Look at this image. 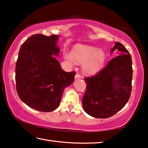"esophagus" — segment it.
Instances as JSON below:
<instances>
[{"mask_svg": "<svg viewBox=\"0 0 148 148\" xmlns=\"http://www.w3.org/2000/svg\"><path fill=\"white\" fill-rule=\"evenodd\" d=\"M75 79L80 78V75H79L78 73H76L75 75Z\"/></svg>", "mask_w": 148, "mask_h": 148, "instance_id": "1", "label": "esophagus"}]
</instances>
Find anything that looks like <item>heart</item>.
Listing matches in <instances>:
<instances>
[{"instance_id": "obj_1", "label": "heart", "mask_w": 148, "mask_h": 148, "mask_svg": "<svg viewBox=\"0 0 148 148\" xmlns=\"http://www.w3.org/2000/svg\"><path fill=\"white\" fill-rule=\"evenodd\" d=\"M65 59L71 65L75 63L83 64L81 70L86 75H94L103 67L106 55L102 50L87 45H77L72 49L71 55H65Z\"/></svg>"}]
</instances>
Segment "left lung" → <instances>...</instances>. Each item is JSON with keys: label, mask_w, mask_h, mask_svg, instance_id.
Here are the masks:
<instances>
[{"label": "left lung", "mask_w": 148, "mask_h": 148, "mask_svg": "<svg viewBox=\"0 0 148 148\" xmlns=\"http://www.w3.org/2000/svg\"><path fill=\"white\" fill-rule=\"evenodd\" d=\"M129 53L123 45L116 42L111 49V55L115 57L96 75L85 78L87 89L82 104L87 114L95 118H108L127 103L133 74Z\"/></svg>", "instance_id": "left-lung-1"}]
</instances>
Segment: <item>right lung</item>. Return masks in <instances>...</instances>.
I'll return each mask as SVG.
<instances>
[{"label":"right lung","instance_id":"right-lung-1","mask_svg":"<svg viewBox=\"0 0 148 148\" xmlns=\"http://www.w3.org/2000/svg\"><path fill=\"white\" fill-rule=\"evenodd\" d=\"M59 37L34 35L19 51L15 69L17 93L34 110L43 112L56 110L64 89L74 81L75 73L64 71L54 57L59 55Z\"/></svg>","mask_w":148,"mask_h":148}]
</instances>
